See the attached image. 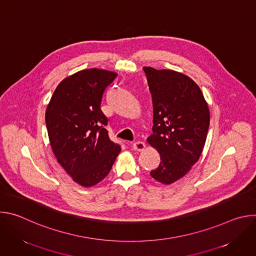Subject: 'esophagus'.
I'll return each mask as SVG.
<instances>
[{"mask_svg":"<svg viewBox=\"0 0 256 256\" xmlns=\"http://www.w3.org/2000/svg\"><path fill=\"white\" fill-rule=\"evenodd\" d=\"M132 148L134 150L136 151H144V148H146V144L144 142H140V140H138V142H134L132 144Z\"/></svg>","mask_w":256,"mask_h":256,"instance_id":"esophagus-1","label":"esophagus"}]
</instances>
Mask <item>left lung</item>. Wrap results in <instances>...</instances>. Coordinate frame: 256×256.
Returning <instances> with one entry per match:
<instances>
[{"instance_id": "8db88e82", "label": "left lung", "mask_w": 256, "mask_h": 256, "mask_svg": "<svg viewBox=\"0 0 256 256\" xmlns=\"http://www.w3.org/2000/svg\"><path fill=\"white\" fill-rule=\"evenodd\" d=\"M153 101V134L148 142L161 162L151 176L163 184L184 177L200 159L210 126L208 103L198 84L172 70L144 66Z\"/></svg>"}]
</instances>
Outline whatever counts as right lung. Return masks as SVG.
Returning <instances> with one entry per match:
<instances>
[{"mask_svg":"<svg viewBox=\"0 0 256 256\" xmlns=\"http://www.w3.org/2000/svg\"><path fill=\"white\" fill-rule=\"evenodd\" d=\"M114 72L88 68L64 78L46 112L50 142L58 162L78 184L94 186L104 179L120 152L110 140L101 101Z\"/></svg>","mask_w":256,"mask_h":256,"instance_id":"add662e5","label":"right lung"}]
</instances>
